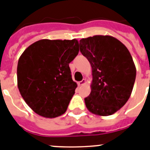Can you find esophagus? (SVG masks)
<instances>
[{"mask_svg":"<svg viewBox=\"0 0 150 150\" xmlns=\"http://www.w3.org/2000/svg\"><path fill=\"white\" fill-rule=\"evenodd\" d=\"M85 83H86V79H83V80H82V81L78 82L77 84H78V86H83V85H84Z\"/></svg>","mask_w":150,"mask_h":150,"instance_id":"obj_1","label":"esophagus"}]
</instances>
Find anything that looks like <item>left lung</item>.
<instances>
[{"instance_id":"1","label":"left lung","mask_w":150,"mask_h":150,"mask_svg":"<svg viewBox=\"0 0 150 150\" xmlns=\"http://www.w3.org/2000/svg\"><path fill=\"white\" fill-rule=\"evenodd\" d=\"M79 50L92 68L91 93L85 98L93 114L107 116L125 104L132 92L136 67L127 47L109 35L83 38Z\"/></svg>"}]
</instances>
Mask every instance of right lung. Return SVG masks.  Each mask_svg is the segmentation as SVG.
Wrapping results in <instances>:
<instances>
[{
    "label": "right lung",
    "mask_w": 150,
    "mask_h": 150,
    "mask_svg": "<svg viewBox=\"0 0 150 150\" xmlns=\"http://www.w3.org/2000/svg\"><path fill=\"white\" fill-rule=\"evenodd\" d=\"M78 40L43 39L32 43L18 59L17 85L37 114L55 118L66 112L77 84L69 64L78 55Z\"/></svg>",
    "instance_id": "obj_1"
}]
</instances>
